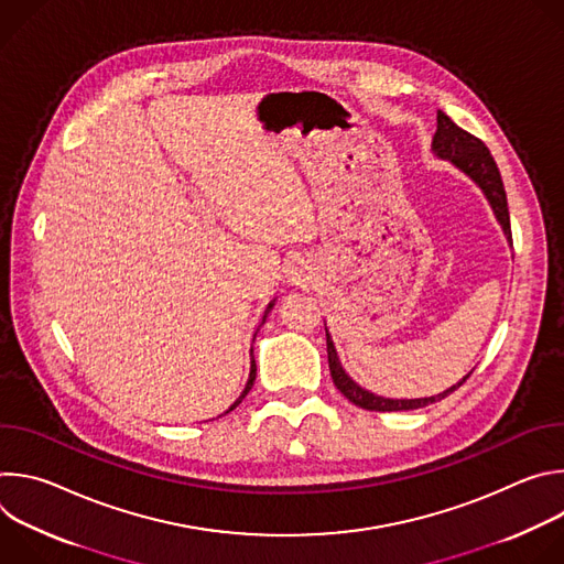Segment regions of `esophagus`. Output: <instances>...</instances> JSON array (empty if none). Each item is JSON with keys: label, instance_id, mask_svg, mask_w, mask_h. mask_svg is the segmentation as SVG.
<instances>
[{"label": "esophagus", "instance_id": "34e87169", "mask_svg": "<svg viewBox=\"0 0 564 564\" xmlns=\"http://www.w3.org/2000/svg\"><path fill=\"white\" fill-rule=\"evenodd\" d=\"M285 279H288L290 285L305 288V285L312 283V279H314V268H312V263H310L307 259L296 257V259H292V261L288 263V268H285Z\"/></svg>", "mask_w": 564, "mask_h": 564}]
</instances>
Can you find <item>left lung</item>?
I'll return each instance as SVG.
<instances>
[{
	"label": "left lung",
	"mask_w": 564,
	"mask_h": 564,
	"mask_svg": "<svg viewBox=\"0 0 564 564\" xmlns=\"http://www.w3.org/2000/svg\"><path fill=\"white\" fill-rule=\"evenodd\" d=\"M431 151L442 158L448 160L453 167H457L462 174H466L479 189L481 194L487 196L496 220L500 223L507 240L511 243V223H509V207H507V192L502 185V176L500 170L496 165V160L491 155V151L487 149V144L481 142L479 138L470 135L468 131L459 129L444 111H437V131L433 135V144ZM513 246V243H511ZM326 344H328V366H330V375L335 386L341 390V394L346 399H350L355 406L366 409V411H379V413H390V411H415V409H424L429 404H435V401L444 399L446 394H451L453 390H457L468 377H462L457 383H453L451 388H446L440 394H431V397H417V399H390V397H381L375 394L366 388H361L341 366L335 341L326 328Z\"/></svg>",
	"instance_id": "1"
}]
</instances>
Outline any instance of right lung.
Here are the masks:
<instances>
[{"mask_svg":"<svg viewBox=\"0 0 564 564\" xmlns=\"http://www.w3.org/2000/svg\"><path fill=\"white\" fill-rule=\"evenodd\" d=\"M276 301V299H274ZM274 301H270L268 303V307H265V314H263V324H265V318H268V314H270V310L274 307ZM254 379H257V361H254V355H252V366H250V379H248V383H246V390L243 392H240V397L234 401V404L229 406V411H234L238 404H240V401H243L246 399V394L252 390V386H254ZM229 411H225V413H229Z\"/></svg>","mask_w":564,"mask_h":564,"instance_id":"right-lung-1","label":"right lung"}]
</instances>
